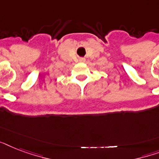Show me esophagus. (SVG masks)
Here are the masks:
<instances>
[{
	"label": "esophagus",
	"instance_id": "1",
	"mask_svg": "<svg viewBox=\"0 0 159 159\" xmlns=\"http://www.w3.org/2000/svg\"><path fill=\"white\" fill-rule=\"evenodd\" d=\"M79 61L80 62H85V58L84 57H80Z\"/></svg>",
	"mask_w": 159,
	"mask_h": 159
}]
</instances>
